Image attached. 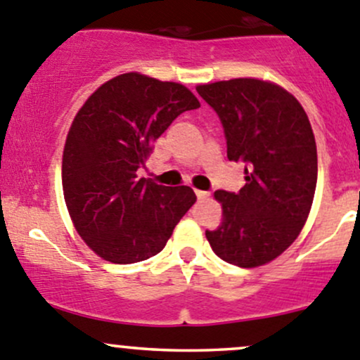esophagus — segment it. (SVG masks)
<instances>
[{
  "instance_id": "obj_1",
  "label": "esophagus",
  "mask_w": 360,
  "mask_h": 360,
  "mask_svg": "<svg viewBox=\"0 0 360 360\" xmlns=\"http://www.w3.org/2000/svg\"><path fill=\"white\" fill-rule=\"evenodd\" d=\"M195 195H197L198 200H203V198L209 197V193H207V191H202V190H195Z\"/></svg>"
}]
</instances>
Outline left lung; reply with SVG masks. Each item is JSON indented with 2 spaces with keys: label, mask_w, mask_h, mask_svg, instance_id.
I'll use <instances>...</instances> for the list:
<instances>
[{
  "label": "left lung",
  "mask_w": 360,
  "mask_h": 360,
  "mask_svg": "<svg viewBox=\"0 0 360 360\" xmlns=\"http://www.w3.org/2000/svg\"><path fill=\"white\" fill-rule=\"evenodd\" d=\"M197 92L221 118L228 160L245 163L238 193H214L223 221L205 237L226 263L263 266L296 240L310 214L317 186L310 120L292 94L266 79L205 83Z\"/></svg>",
  "instance_id": "left-lung-1"
}]
</instances>
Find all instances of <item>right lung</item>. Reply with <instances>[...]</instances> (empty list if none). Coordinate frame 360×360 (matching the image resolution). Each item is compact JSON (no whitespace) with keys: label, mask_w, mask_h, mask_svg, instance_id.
<instances>
[{"label":"right lung","mask_w":360,"mask_h":360,"mask_svg":"<svg viewBox=\"0 0 360 360\" xmlns=\"http://www.w3.org/2000/svg\"><path fill=\"white\" fill-rule=\"evenodd\" d=\"M197 108L181 83L125 72L76 112L64 144V200L76 231L99 257L129 264L155 256L197 200L190 186L137 177L151 144L181 112Z\"/></svg>","instance_id":"add662e5"}]
</instances>
